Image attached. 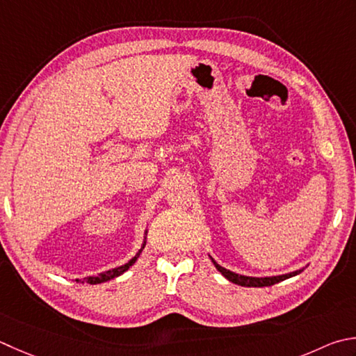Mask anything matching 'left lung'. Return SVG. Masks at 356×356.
Returning a JSON list of instances; mask_svg holds the SVG:
<instances>
[{
  "instance_id": "8db88e82",
  "label": "left lung",
  "mask_w": 356,
  "mask_h": 356,
  "mask_svg": "<svg viewBox=\"0 0 356 356\" xmlns=\"http://www.w3.org/2000/svg\"><path fill=\"white\" fill-rule=\"evenodd\" d=\"M208 256H210V254H208ZM210 259L213 261L214 267L218 268V271H220L222 276L227 277L229 282L242 285V287H267V285H273V284H277V282H281L284 280H289V277H291V276H296L304 270V267H302L299 270L290 271V273H284V275H277V276H261V277H257V276H245V275L234 273V271L219 266V264L216 262L211 256H210Z\"/></svg>"
}]
</instances>
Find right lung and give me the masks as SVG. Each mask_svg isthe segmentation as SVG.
<instances>
[{"instance_id":"right-lung-1","label":"right lung","mask_w":356,"mask_h":356,"mask_svg":"<svg viewBox=\"0 0 356 356\" xmlns=\"http://www.w3.org/2000/svg\"><path fill=\"white\" fill-rule=\"evenodd\" d=\"M146 233H148V229H145V234H143V242H142V247L138 248V252L131 257V259L128 262H124L123 266H118L115 268H111V270H106V271H102V273L99 275H94V276H86L83 277V280H75L76 282H88V284H102V282H106V281H111L114 280V277L123 275L124 271H127L131 266H134V262L138 259V256H140L142 250L145 248L146 245Z\"/></svg>"}]
</instances>
